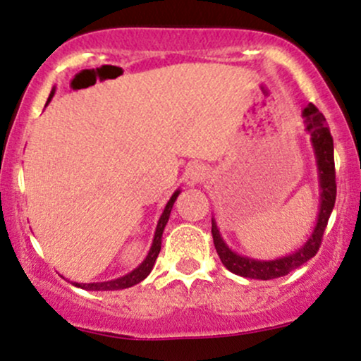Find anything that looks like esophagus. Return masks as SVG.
<instances>
[{
    "mask_svg": "<svg viewBox=\"0 0 361 361\" xmlns=\"http://www.w3.org/2000/svg\"><path fill=\"white\" fill-rule=\"evenodd\" d=\"M206 170L200 164H191L184 172V180L188 185H197L200 182L204 180Z\"/></svg>",
    "mask_w": 361,
    "mask_h": 361,
    "instance_id": "esophagus-1",
    "label": "esophagus"
}]
</instances>
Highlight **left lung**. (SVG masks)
Masks as SVG:
<instances>
[{
    "label": "left lung",
    "mask_w": 361,
    "mask_h": 361,
    "mask_svg": "<svg viewBox=\"0 0 361 361\" xmlns=\"http://www.w3.org/2000/svg\"><path fill=\"white\" fill-rule=\"evenodd\" d=\"M305 131L310 135V147L315 159L319 179V212L315 226L303 244L293 252L276 259H254L244 254L235 252L221 237L214 216L212 218V235L213 244L221 262L230 273L250 279H274L291 273L300 268L309 259L317 254L319 245L322 242L324 230L329 221L336 202V172H334V143L329 128L326 124L319 109L314 104H309L302 111Z\"/></svg>",
    "instance_id": "obj_1"
}]
</instances>
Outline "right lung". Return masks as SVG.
<instances>
[{"instance_id": "obj_1", "label": "right lung", "mask_w": 361, "mask_h": 361, "mask_svg": "<svg viewBox=\"0 0 361 361\" xmlns=\"http://www.w3.org/2000/svg\"><path fill=\"white\" fill-rule=\"evenodd\" d=\"M54 92H56V88H52L51 93H49V99H47L46 105L51 102V99H52V97H54ZM179 194H180V189H177V191L173 192L172 196H170V200L167 201V204H165L164 213L160 214L159 224H157L155 235H153L152 247H149L147 257L143 259V262H141V264L137 266V268L133 269L131 273L124 274V276L116 278V279H109V281H99V283H78V281H73V285L78 286V288L88 290V291H109V290H124V288H129V286L137 285V283H140V281H143V279L147 278L149 273H152L153 266H155L157 257H159L160 249H161V235H164L165 225H167V221H169V218H170V212H172V206H173V202H176L177 196H179Z\"/></svg>"}]
</instances>
